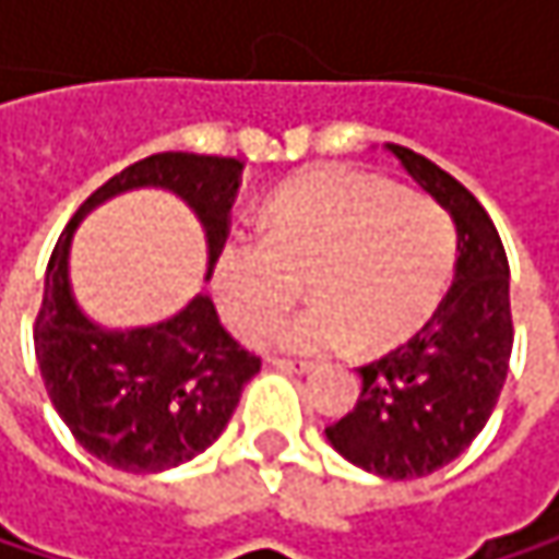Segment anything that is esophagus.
Masks as SVG:
<instances>
[{
    "label": "esophagus",
    "instance_id": "obj_1",
    "mask_svg": "<svg viewBox=\"0 0 559 559\" xmlns=\"http://www.w3.org/2000/svg\"><path fill=\"white\" fill-rule=\"evenodd\" d=\"M272 366L287 369V372H313L317 369L310 359H287V356H272Z\"/></svg>",
    "mask_w": 559,
    "mask_h": 559
}]
</instances>
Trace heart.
I'll list each match as a JSON object with an SVG mask.
<instances>
[{
  "label": "heart",
  "mask_w": 559,
  "mask_h": 559,
  "mask_svg": "<svg viewBox=\"0 0 559 559\" xmlns=\"http://www.w3.org/2000/svg\"><path fill=\"white\" fill-rule=\"evenodd\" d=\"M262 236L233 233L213 255V297L246 340L277 319L307 277L318 300L273 324L262 343L287 353H382L440 307L456 269L450 213L394 180L320 168L284 183L259 216Z\"/></svg>",
  "instance_id": "obj_1"
}]
</instances>
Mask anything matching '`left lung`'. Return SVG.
Segmentation results:
<instances>
[{
    "mask_svg": "<svg viewBox=\"0 0 559 559\" xmlns=\"http://www.w3.org/2000/svg\"><path fill=\"white\" fill-rule=\"evenodd\" d=\"M456 223V275L433 317L389 356L359 369L356 407L326 440L356 466L414 479L453 463L486 427L508 376L514 323L508 259L486 206L430 158L385 145Z\"/></svg>",
    "mask_w": 559,
    "mask_h": 559,
    "instance_id": "obj_1",
    "label": "left lung"
}]
</instances>
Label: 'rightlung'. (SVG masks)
I'll use <instances>...</instances> for the list:
<instances>
[{
  "label": "right lung",
  "instance_id": "add662e5",
  "mask_svg": "<svg viewBox=\"0 0 559 559\" xmlns=\"http://www.w3.org/2000/svg\"><path fill=\"white\" fill-rule=\"evenodd\" d=\"M242 162L223 155L158 152L96 187L60 233L35 317V356L51 404L76 443L122 473H162L203 453L229 424L262 359L219 323L206 294L177 317L142 330H103L73 304L67 252L76 219L112 193L165 187L183 197L206 229L210 269L229 236Z\"/></svg>",
  "mask_w": 559,
  "mask_h": 559
}]
</instances>
